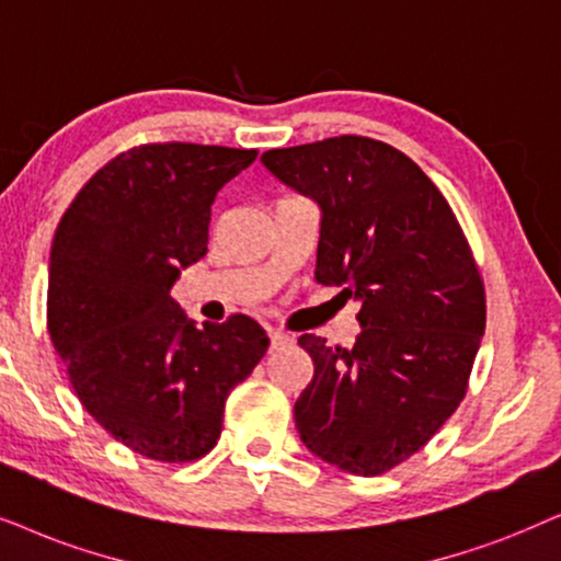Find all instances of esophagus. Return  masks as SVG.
Segmentation results:
<instances>
[{
	"label": "esophagus",
	"instance_id": "obj_1",
	"mask_svg": "<svg viewBox=\"0 0 561 561\" xmlns=\"http://www.w3.org/2000/svg\"><path fill=\"white\" fill-rule=\"evenodd\" d=\"M268 339H272V346H279V344H287V342H293V339H289L287 333H282V331H274V329H268Z\"/></svg>",
	"mask_w": 561,
	"mask_h": 561
}]
</instances>
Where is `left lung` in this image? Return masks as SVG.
Segmentation results:
<instances>
[{"mask_svg": "<svg viewBox=\"0 0 561 561\" xmlns=\"http://www.w3.org/2000/svg\"><path fill=\"white\" fill-rule=\"evenodd\" d=\"M261 160L321 207L316 279L363 302L350 350L297 339L313 357L297 432L325 463L378 477L424 448L469 391L486 325L471 245L448 198L386 141L344 134Z\"/></svg>", "mask_w": 561, "mask_h": 561, "instance_id": "obj_1", "label": "left lung"}]
</instances>
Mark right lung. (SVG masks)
Returning <instances> with one entry per match:
<instances>
[{"instance_id": "right-lung-1", "label": "right lung", "mask_w": 561, "mask_h": 561, "mask_svg": "<svg viewBox=\"0 0 561 561\" xmlns=\"http://www.w3.org/2000/svg\"><path fill=\"white\" fill-rule=\"evenodd\" d=\"M256 150L139 145L84 183L56 228L48 336L77 399L139 456L191 463L215 448L225 401L266 354L243 313L196 329L170 297L207 253L217 191Z\"/></svg>"}]
</instances>
